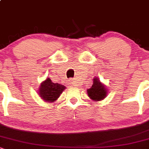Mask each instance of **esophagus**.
Returning a JSON list of instances; mask_svg holds the SVG:
<instances>
[{"label": "esophagus", "mask_w": 149, "mask_h": 149, "mask_svg": "<svg viewBox=\"0 0 149 149\" xmlns=\"http://www.w3.org/2000/svg\"><path fill=\"white\" fill-rule=\"evenodd\" d=\"M69 84H70L72 86H75V84H76L75 79H72V80H69Z\"/></svg>", "instance_id": "34e87169"}]
</instances>
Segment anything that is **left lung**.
<instances>
[{
	"instance_id": "8db88e82",
	"label": "left lung",
	"mask_w": 149,
	"mask_h": 149,
	"mask_svg": "<svg viewBox=\"0 0 149 149\" xmlns=\"http://www.w3.org/2000/svg\"><path fill=\"white\" fill-rule=\"evenodd\" d=\"M86 91L90 99L96 102L105 99L108 94V88L97 77L93 79V84L91 88H88Z\"/></svg>"
}]
</instances>
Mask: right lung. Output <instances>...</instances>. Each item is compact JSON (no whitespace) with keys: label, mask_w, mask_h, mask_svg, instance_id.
Returning a JSON list of instances; mask_svg holds the SVG:
<instances>
[{"label":"right lung","mask_w":149,"mask_h":149,"mask_svg":"<svg viewBox=\"0 0 149 149\" xmlns=\"http://www.w3.org/2000/svg\"><path fill=\"white\" fill-rule=\"evenodd\" d=\"M65 89V86L58 83L54 84L49 77H48L40 84L38 89V95L45 102L52 103L58 99L60 95Z\"/></svg>","instance_id":"1"}]
</instances>
